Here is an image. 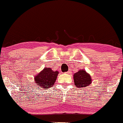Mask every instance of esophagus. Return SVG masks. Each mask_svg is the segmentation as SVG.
<instances>
[{
    "label": "esophagus",
    "mask_w": 123,
    "mask_h": 123,
    "mask_svg": "<svg viewBox=\"0 0 123 123\" xmlns=\"http://www.w3.org/2000/svg\"><path fill=\"white\" fill-rule=\"evenodd\" d=\"M70 73V71H68V72H66V73H67V74H68V73Z\"/></svg>",
    "instance_id": "1"
}]
</instances>
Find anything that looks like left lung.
I'll return each instance as SVG.
<instances>
[{
    "label": "left lung",
    "mask_w": 123,
    "mask_h": 123,
    "mask_svg": "<svg viewBox=\"0 0 123 123\" xmlns=\"http://www.w3.org/2000/svg\"><path fill=\"white\" fill-rule=\"evenodd\" d=\"M73 77L75 86L78 88L88 87L92 81L91 76L83 70L74 74Z\"/></svg>",
    "instance_id": "left-lung-1"
}]
</instances>
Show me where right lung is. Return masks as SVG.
Listing matches in <instances>:
<instances>
[{
	"instance_id": "right-lung-1",
	"label": "right lung",
	"mask_w": 123,
	"mask_h": 123,
	"mask_svg": "<svg viewBox=\"0 0 123 123\" xmlns=\"http://www.w3.org/2000/svg\"><path fill=\"white\" fill-rule=\"evenodd\" d=\"M59 72H54L50 68H44L39 74L35 77V80L37 86L40 87L50 88L56 81Z\"/></svg>"
}]
</instances>
